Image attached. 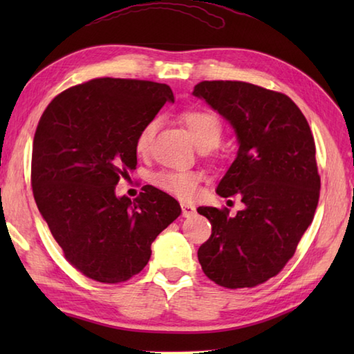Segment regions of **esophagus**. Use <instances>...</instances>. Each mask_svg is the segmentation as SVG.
Instances as JSON below:
<instances>
[{"instance_id":"obj_1","label":"esophagus","mask_w":354,"mask_h":354,"mask_svg":"<svg viewBox=\"0 0 354 354\" xmlns=\"http://www.w3.org/2000/svg\"><path fill=\"white\" fill-rule=\"evenodd\" d=\"M181 208H183L184 217H192L194 213H196V207H194L193 204H189V202H183Z\"/></svg>"}]
</instances>
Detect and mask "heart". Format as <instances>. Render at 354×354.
<instances>
[{
  "instance_id": "heart-1",
  "label": "heart",
  "mask_w": 354,
  "mask_h": 354,
  "mask_svg": "<svg viewBox=\"0 0 354 354\" xmlns=\"http://www.w3.org/2000/svg\"><path fill=\"white\" fill-rule=\"evenodd\" d=\"M184 126L189 131L194 145L199 149H213L219 145L222 137V124L216 114L205 109H190L181 115ZM158 129V120H150L135 140V150L138 155H145ZM153 183L161 190L175 194L181 199H189L196 193L199 175L193 171H165L153 178Z\"/></svg>"
}]
</instances>
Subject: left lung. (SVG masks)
<instances>
[{
    "mask_svg": "<svg viewBox=\"0 0 354 354\" xmlns=\"http://www.w3.org/2000/svg\"><path fill=\"white\" fill-rule=\"evenodd\" d=\"M193 95L231 124L237 155L216 193L239 194L243 209L199 207L212 237L199 248L205 275L228 289L277 275L313 221L319 175L309 123L288 95L246 82H201Z\"/></svg>",
    "mask_w": 354,
    "mask_h": 354,
    "instance_id": "8db88e82",
    "label": "left lung"
}]
</instances>
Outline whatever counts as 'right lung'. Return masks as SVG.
<instances>
[{
	"mask_svg": "<svg viewBox=\"0 0 354 354\" xmlns=\"http://www.w3.org/2000/svg\"><path fill=\"white\" fill-rule=\"evenodd\" d=\"M165 102H175L165 84L94 79L59 94L37 124L36 205L66 260L95 281L138 274L153 240L181 214L178 201L152 185L135 201L115 193L137 167V135Z\"/></svg>",
	"mask_w": 354,
	"mask_h": 354,
	"instance_id": "add662e5",
	"label": "right lung"
}]
</instances>
